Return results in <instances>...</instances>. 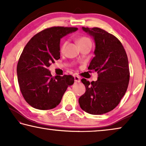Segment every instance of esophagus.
I'll return each mask as SVG.
<instances>
[{
	"label": "esophagus",
	"instance_id": "obj_1",
	"mask_svg": "<svg viewBox=\"0 0 146 146\" xmlns=\"http://www.w3.org/2000/svg\"><path fill=\"white\" fill-rule=\"evenodd\" d=\"M74 81L76 82H80V78L78 76H74Z\"/></svg>",
	"mask_w": 146,
	"mask_h": 146
}]
</instances>
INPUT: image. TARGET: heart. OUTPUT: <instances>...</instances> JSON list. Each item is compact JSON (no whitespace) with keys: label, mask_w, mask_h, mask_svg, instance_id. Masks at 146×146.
Instances as JSON below:
<instances>
[{"label":"heart","mask_w":146,"mask_h":146,"mask_svg":"<svg viewBox=\"0 0 146 146\" xmlns=\"http://www.w3.org/2000/svg\"><path fill=\"white\" fill-rule=\"evenodd\" d=\"M66 43H67V41H64V42H62V44H61L60 48L61 51L64 50V48L65 47V46H66ZM77 43H78V46H79V47H82V46H83V45H88V44L92 45V42H91V40L89 39L88 37H84V36L78 37L77 39Z\"/></svg>","instance_id":"obj_1"}]
</instances>
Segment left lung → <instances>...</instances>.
Instances as JSON below:
<instances>
[{
	"instance_id": "left-lung-1",
	"label": "left lung",
	"mask_w": 146,
	"mask_h": 146,
	"mask_svg": "<svg viewBox=\"0 0 146 146\" xmlns=\"http://www.w3.org/2000/svg\"><path fill=\"white\" fill-rule=\"evenodd\" d=\"M82 29L96 44L95 56L88 69L97 72L98 78L91 83L81 80L86 92L78 101L86 113L102 115L115 109L127 90L130 78L127 54L119 40L106 31L99 27Z\"/></svg>"
}]
</instances>
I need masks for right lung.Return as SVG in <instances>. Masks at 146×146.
Wrapping results in <instances>:
<instances>
[{"label": "right lung", "mask_w": 146, "mask_h": 146, "mask_svg": "<svg viewBox=\"0 0 146 146\" xmlns=\"http://www.w3.org/2000/svg\"><path fill=\"white\" fill-rule=\"evenodd\" d=\"M76 27H52L35 35L27 43L17 65L18 84L23 97L33 108L48 110L60 103L67 88L74 84L70 75L52 77L48 69L60 58V39Z\"/></svg>", "instance_id": "add662e5"}]
</instances>
